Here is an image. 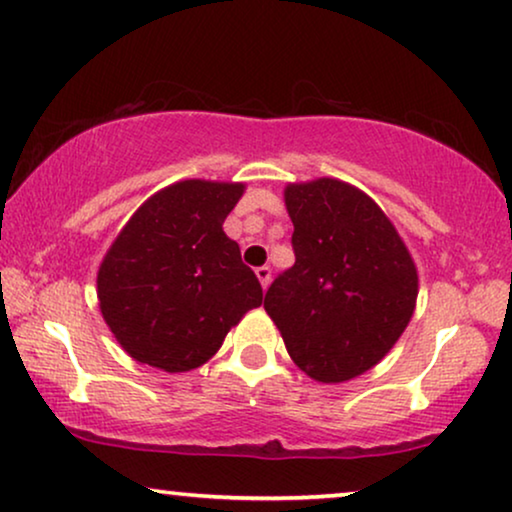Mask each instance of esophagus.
I'll return each mask as SVG.
<instances>
[{
    "mask_svg": "<svg viewBox=\"0 0 512 512\" xmlns=\"http://www.w3.org/2000/svg\"><path fill=\"white\" fill-rule=\"evenodd\" d=\"M256 277H258V282H261L263 289H268L270 279H272V270L268 268V265H263V268L256 270Z\"/></svg>",
    "mask_w": 512,
    "mask_h": 512,
    "instance_id": "1",
    "label": "esophagus"
}]
</instances>
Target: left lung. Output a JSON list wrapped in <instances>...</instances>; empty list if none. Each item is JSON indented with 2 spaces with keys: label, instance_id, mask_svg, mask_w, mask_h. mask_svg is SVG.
<instances>
[{
  "label": "left lung",
  "instance_id": "8db88e82",
  "mask_svg": "<svg viewBox=\"0 0 512 512\" xmlns=\"http://www.w3.org/2000/svg\"><path fill=\"white\" fill-rule=\"evenodd\" d=\"M284 205L296 263L272 282L263 307L305 375L354 380L408 328L417 265L380 205L347 181L286 184Z\"/></svg>",
  "mask_w": 512,
  "mask_h": 512
}]
</instances>
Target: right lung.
Listing matches in <instances>:
<instances>
[{
  "mask_svg": "<svg viewBox=\"0 0 512 512\" xmlns=\"http://www.w3.org/2000/svg\"><path fill=\"white\" fill-rule=\"evenodd\" d=\"M240 181L184 179L153 193L104 254L100 312L125 352L165 373L200 368L263 303L254 270L223 233Z\"/></svg>",
  "mask_w": 512,
  "mask_h": 512,
  "instance_id": "right-lung-1",
  "label": "right lung"
}]
</instances>
